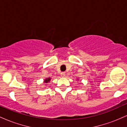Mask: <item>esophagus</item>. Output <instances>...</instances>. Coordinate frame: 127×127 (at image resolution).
<instances>
[{
  "label": "esophagus",
  "mask_w": 127,
  "mask_h": 127,
  "mask_svg": "<svg viewBox=\"0 0 127 127\" xmlns=\"http://www.w3.org/2000/svg\"><path fill=\"white\" fill-rule=\"evenodd\" d=\"M61 76L62 77H64L65 75V72H62L61 73Z\"/></svg>",
  "instance_id": "obj_1"
}]
</instances>
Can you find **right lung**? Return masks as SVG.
<instances>
[{
  "label": "right lung",
  "instance_id": "right-lung-1",
  "mask_svg": "<svg viewBox=\"0 0 127 127\" xmlns=\"http://www.w3.org/2000/svg\"><path fill=\"white\" fill-rule=\"evenodd\" d=\"M51 81V78H48L46 79H45L44 80V82L45 83H48V82H49V81Z\"/></svg>",
  "mask_w": 127,
  "mask_h": 127
}]
</instances>
